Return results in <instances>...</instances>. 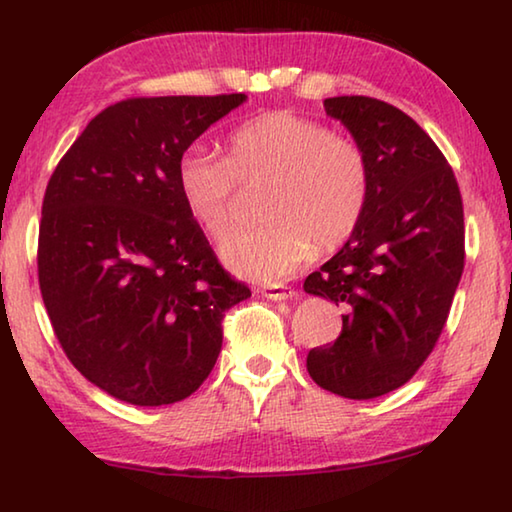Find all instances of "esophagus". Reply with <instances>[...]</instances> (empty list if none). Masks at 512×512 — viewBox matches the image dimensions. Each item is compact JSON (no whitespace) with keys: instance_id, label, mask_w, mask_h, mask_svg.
<instances>
[{"instance_id":"34e87169","label":"esophagus","mask_w":512,"mask_h":512,"mask_svg":"<svg viewBox=\"0 0 512 512\" xmlns=\"http://www.w3.org/2000/svg\"><path fill=\"white\" fill-rule=\"evenodd\" d=\"M259 293H262V296L264 298H268V300H293V298H296L298 296V293L296 291H293L291 287H287V284H268V287H264L262 291H259Z\"/></svg>"}]
</instances>
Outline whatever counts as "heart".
I'll return each mask as SVG.
<instances>
[{
    "label": "heart",
    "mask_w": 512,
    "mask_h": 512,
    "mask_svg": "<svg viewBox=\"0 0 512 512\" xmlns=\"http://www.w3.org/2000/svg\"><path fill=\"white\" fill-rule=\"evenodd\" d=\"M228 155L189 146L176 167L178 192L205 235L221 239L237 223L239 185L266 183V221L221 244L228 268L280 280L320 250L348 241L370 201L366 153L350 137L316 119L287 110L264 112L237 126L225 142Z\"/></svg>",
    "instance_id": "heart-1"
}]
</instances>
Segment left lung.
Here are the masks:
<instances>
[{"instance_id": "1", "label": "left lung", "mask_w": 512, "mask_h": 512, "mask_svg": "<svg viewBox=\"0 0 512 512\" xmlns=\"http://www.w3.org/2000/svg\"><path fill=\"white\" fill-rule=\"evenodd\" d=\"M325 112L366 153L370 201L357 232L305 280L343 307L332 345L307 354L311 379L348 400L404 386L436 345L463 275V201L431 137L400 108L370 97L325 99Z\"/></svg>"}]
</instances>
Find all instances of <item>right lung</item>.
Returning a JSON list of instances; mask_svg holds the SVG:
<instances>
[{
    "mask_svg": "<svg viewBox=\"0 0 512 512\" xmlns=\"http://www.w3.org/2000/svg\"><path fill=\"white\" fill-rule=\"evenodd\" d=\"M246 101L137 97L99 112L51 173L38 239L42 300L67 359L135 406L185 400L221 352L225 311L250 298L189 216L176 167Z\"/></svg>",
    "mask_w": 512,
    "mask_h": 512,
    "instance_id": "obj_1",
    "label": "right lung"
}]
</instances>
